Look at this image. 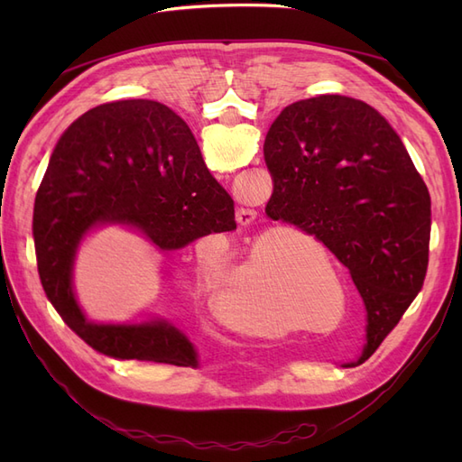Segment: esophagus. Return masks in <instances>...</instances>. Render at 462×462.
<instances>
[{
    "label": "esophagus",
    "instance_id": "esophagus-1",
    "mask_svg": "<svg viewBox=\"0 0 462 462\" xmlns=\"http://www.w3.org/2000/svg\"><path fill=\"white\" fill-rule=\"evenodd\" d=\"M256 216H258L256 209L253 208H239V212H236V223H239L241 227H248L253 226Z\"/></svg>",
    "mask_w": 462,
    "mask_h": 462
}]
</instances>
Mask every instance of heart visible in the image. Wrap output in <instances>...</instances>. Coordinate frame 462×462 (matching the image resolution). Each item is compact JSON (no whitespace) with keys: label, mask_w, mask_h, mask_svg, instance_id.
Here are the masks:
<instances>
[{"label":"heart","mask_w":462,"mask_h":462,"mask_svg":"<svg viewBox=\"0 0 462 462\" xmlns=\"http://www.w3.org/2000/svg\"><path fill=\"white\" fill-rule=\"evenodd\" d=\"M208 283L216 275L206 270ZM221 319L246 331H279L285 328V287L279 258L262 254L221 279L214 295Z\"/></svg>","instance_id":"heart-1"}]
</instances>
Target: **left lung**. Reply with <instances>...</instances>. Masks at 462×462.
Instances as JSON below:
<instances>
[{"mask_svg":"<svg viewBox=\"0 0 462 462\" xmlns=\"http://www.w3.org/2000/svg\"><path fill=\"white\" fill-rule=\"evenodd\" d=\"M273 180L265 216L314 236L351 272L372 355L424 285L428 187L395 129L355 97L287 106L265 136Z\"/></svg>","mask_w":462,"mask_h":462,"instance_id":"8db88e82","label":"left lung"}]
</instances>
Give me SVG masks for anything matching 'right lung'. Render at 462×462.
Masks as SVG:
<instances>
[{"mask_svg":"<svg viewBox=\"0 0 462 462\" xmlns=\"http://www.w3.org/2000/svg\"><path fill=\"white\" fill-rule=\"evenodd\" d=\"M121 223L162 253L209 233L235 231V204L209 175L197 138L153 100L102 104L69 125L36 192L32 236L42 287L94 351L117 360L197 366V351L165 319L141 326L87 321L73 295V262L90 229Z\"/></svg>","mask_w":462,"mask_h":462,"instance_id":"add662e5","label":"right lung"}]
</instances>
